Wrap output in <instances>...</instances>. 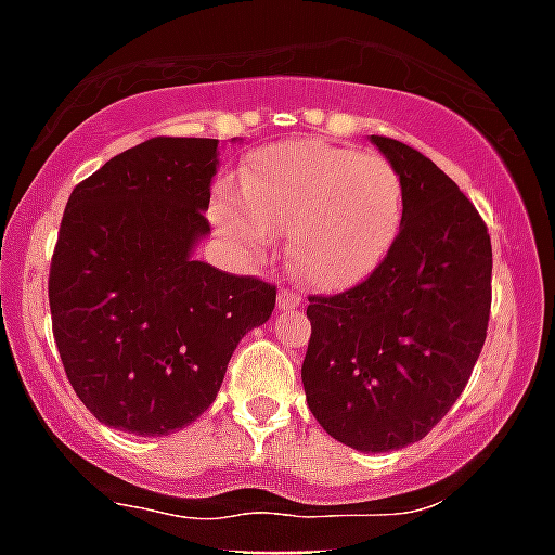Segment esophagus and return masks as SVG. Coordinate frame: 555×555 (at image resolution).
Returning <instances> with one entry per match:
<instances>
[{
    "instance_id": "obj_1",
    "label": "esophagus",
    "mask_w": 555,
    "mask_h": 555,
    "mask_svg": "<svg viewBox=\"0 0 555 555\" xmlns=\"http://www.w3.org/2000/svg\"><path fill=\"white\" fill-rule=\"evenodd\" d=\"M301 305V296L293 291H279V310H296Z\"/></svg>"
}]
</instances>
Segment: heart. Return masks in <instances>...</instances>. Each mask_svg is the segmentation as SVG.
I'll return each instance as SVG.
<instances>
[{
    "label": "heart",
    "instance_id": "heart-1",
    "mask_svg": "<svg viewBox=\"0 0 555 555\" xmlns=\"http://www.w3.org/2000/svg\"><path fill=\"white\" fill-rule=\"evenodd\" d=\"M403 191L380 155L319 141L262 149L240 177V199L220 194L211 222L236 250L262 256L287 234L293 273L315 291H347L378 268L400 222Z\"/></svg>",
    "mask_w": 555,
    "mask_h": 555
}]
</instances>
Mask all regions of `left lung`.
<instances>
[{
	"label": "left lung",
	"instance_id": "obj_1",
	"mask_svg": "<svg viewBox=\"0 0 555 555\" xmlns=\"http://www.w3.org/2000/svg\"><path fill=\"white\" fill-rule=\"evenodd\" d=\"M403 191L384 262L338 296H310L301 384L330 437L364 454L406 449L472 378L491 315V236L457 183L417 149L370 138Z\"/></svg>",
	"mask_w": 555,
	"mask_h": 555
}]
</instances>
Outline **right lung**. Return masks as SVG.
<instances>
[{"instance_id":"1","label":"right lung","mask_w":555,"mask_h":555,"mask_svg":"<svg viewBox=\"0 0 555 555\" xmlns=\"http://www.w3.org/2000/svg\"><path fill=\"white\" fill-rule=\"evenodd\" d=\"M220 169L214 138H152L73 189L50 264L64 372L109 428L163 437L220 392L276 287L194 259Z\"/></svg>"}]
</instances>
